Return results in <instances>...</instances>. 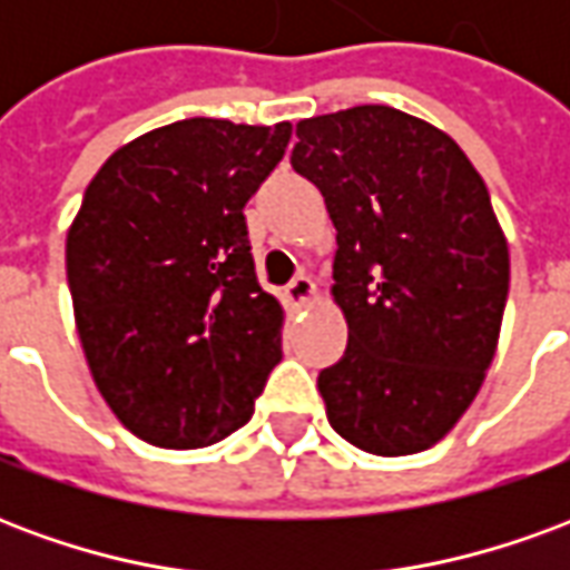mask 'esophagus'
<instances>
[{
	"label": "esophagus",
	"instance_id": "obj_1",
	"mask_svg": "<svg viewBox=\"0 0 570 570\" xmlns=\"http://www.w3.org/2000/svg\"><path fill=\"white\" fill-rule=\"evenodd\" d=\"M284 296L293 308H305V305H311L317 298V284L311 277H305V274H298V277H293V284L284 289Z\"/></svg>",
	"mask_w": 570,
	"mask_h": 570
}]
</instances>
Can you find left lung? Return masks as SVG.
Masks as SVG:
<instances>
[{"mask_svg":"<svg viewBox=\"0 0 570 570\" xmlns=\"http://www.w3.org/2000/svg\"><path fill=\"white\" fill-rule=\"evenodd\" d=\"M289 164L335 225L342 360L321 372L326 419L363 452H424L461 421L498 351L510 249L461 146L391 106L296 125Z\"/></svg>","mask_w":570,"mask_h":570,"instance_id":"left-lung-1","label":"left lung"}]
</instances>
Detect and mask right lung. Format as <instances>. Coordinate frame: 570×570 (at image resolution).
<instances>
[{
  "mask_svg": "<svg viewBox=\"0 0 570 570\" xmlns=\"http://www.w3.org/2000/svg\"><path fill=\"white\" fill-rule=\"evenodd\" d=\"M289 134L186 118L125 142L85 188L67 232L76 330L106 406L149 445L204 449L244 428L284 357L244 204Z\"/></svg>",
  "mask_w": 570,
  "mask_h": 570,
  "instance_id": "1",
  "label": "right lung"
}]
</instances>
